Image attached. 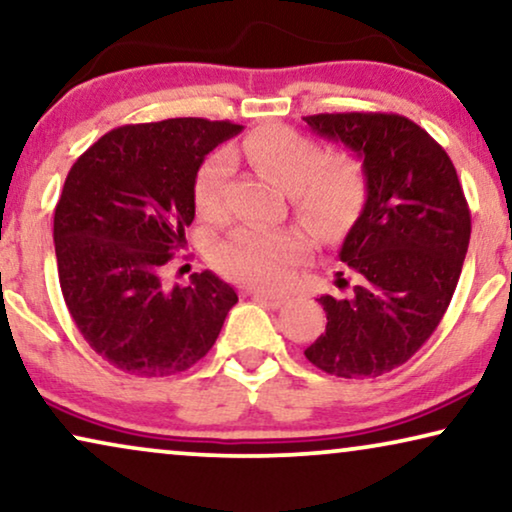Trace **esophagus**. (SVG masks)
Masks as SVG:
<instances>
[{
	"instance_id": "esophagus-1",
	"label": "esophagus",
	"mask_w": 512,
	"mask_h": 512,
	"mask_svg": "<svg viewBox=\"0 0 512 512\" xmlns=\"http://www.w3.org/2000/svg\"><path fill=\"white\" fill-rule=\"evenodd\" d=\"M251 298H254L256 303H263L265 307H272V310H277V307H282L286 303V296H275V293H263V291H254L251 293Z\"/></svg>"
}]
</instances>
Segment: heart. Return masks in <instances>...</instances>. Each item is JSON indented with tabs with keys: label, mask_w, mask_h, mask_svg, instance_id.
<instances>
[{
	"label": "heart",
	"mask_w": 512,
	"mask_h": 512,
	"mask_svg": "<svg viewBox=\"0 0 512 512\" xmlns=\"http://www.w3.org/2000/svg\"><path fill=\"white\" fill-rule=\"evenodd\" d=\"M235 156L289 193L300 219L324 233L352 219L366 195L359 160L347 153L324 156L314 139L282 125L256 130L230 151V158ZM228 172L226 153H214L195 174L193 200L202 219L219 221L226 214ZM305 251V235L293 230L242 226L219 244L216 263L240 282L279 289L289 282Z\"/></svg>",
	"instance_id": "heart-1"
}]
</instances>
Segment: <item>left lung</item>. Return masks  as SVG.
<instances>
[{"mask_svg": "<svg viewBox=\"0 0 512 512\" xmlns=\"http://www.w3.org/2000/svg\"><path fill=\"white\" fill-rule=\"evenodd\" d=\"M305 123L361 160L366 202L338 249L347 298L321 296L326 333L305 349L328 375L377 377L410 359L450 305L471 240L457 170L429 132L398 114H317ZM340 284L347 279L338 275Z\"/></svg>", "mask_w": 512, "mask_h": 512, "instance_id": "8db88e82", "label": "left lung"}]
</instances>
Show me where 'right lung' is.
I'll return each mask as SVG.
<instances>
[{
    "instance_id": "right-lung-1",
    "label": "right lung",
    "mask_w": 512,
    "mask_h": 512,
    "mask_svg": "<svg viewBox=\"0 0 512 512\" xmlns=\"http://www.w3.org/2000/svg\"><path fill=\"white\" fill-rule=\"evenodd\" d=\"M237 132L242 125L207 118L123 125L67 174L53 219L60 289L88 345L123 373L188 370L237 303L212 270L193 272L188 286L163 284L195 219V174Z\"/></svg>"
}]
</instances>
